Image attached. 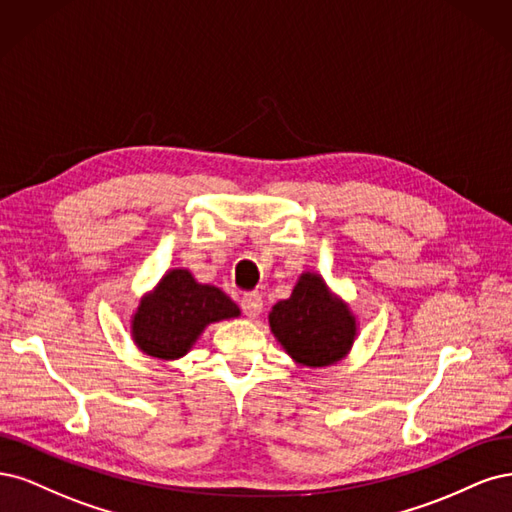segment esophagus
<instances>
[{"mask_svg": "<svg viewBox=\"0 0 512 512\" xmlns=\"http://www.w3.org/2000/svg\"><path fill=\"white\" fill-rule=\"evenodd\" d=\"M240 306H242V312H244L246 317L255 319L259 312H261V308H263V300H261V295L257 291H251V293H244L242 295Z\"/></svg>", "mask_w": 512, "mask_h": 512, "instance_id": "esophagus-1", "label": "esophagus"}]
</instances>
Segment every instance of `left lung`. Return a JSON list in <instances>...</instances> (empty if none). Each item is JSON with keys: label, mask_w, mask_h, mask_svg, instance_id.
Wrapping results in <instances>:
<instances>
[{"label": "left lung", "mask_w": 512, "mask_h": 512, "mask_svg": "<svg viewBox=\"0 0 512 512\" xmlns=\"http://www.w3.org/2000/svg\"><path fill=\"white\" fill-rule=\"evenodd\" d=\"M270 327L285 351L310 368L342 359L355 338L349 308L329 295L317 274H302L291 298L274 304Z\"/></svg>", "instance_id": "8db88e82"}]
</instances>
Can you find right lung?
Returning a JSON list of instances; mask_svg holds the SVG:
<instances>
[{
  "instance_id": "1",
  "label": "right lung",
  "mask_w": 512,
  "mask_h": 512,
  "mask_svg": "<svg viewBox=\"0 0 512 512\" xmlns=\"http://www.w3.org/2000/svg\"><path fill=\"white\" fill-rule=\"evenodd\" d=\"M238 315V306L221 289L195 283L187 270H172L140 302L134 340L146 355L176 359L191 349L208 323Z\"/></svg>"
}]
</instances>
